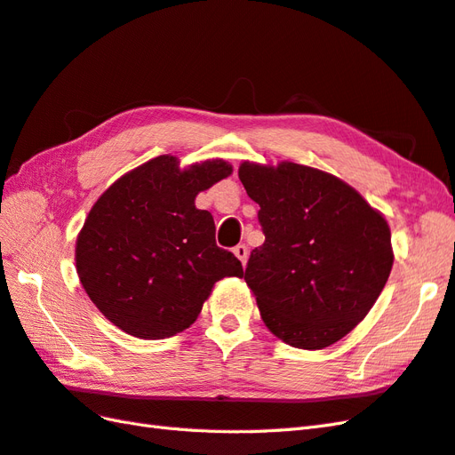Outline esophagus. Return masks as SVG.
Listing matches in <instances>:
<instances>
[{
	"label": "esophagus",
	"instance_id": "1",
	"mask_svg": "<svg viewBox=\"0 0 455 455\" xmlns=\"http://www.w3.org/2000/svg\"><path fill=\"white\" fill-rule=\"evenodd\" d=\"M234 254L241 260V264H245L247 257H249V249H247L245 243H239L237 247H234Z\"/></svg>",
	"mask_w": 455,
	"mask_h": 455
}]
</instances>
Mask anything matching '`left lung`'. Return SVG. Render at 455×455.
<instances>
[{
	"mask_svg": "<svg viewBox=\"0 0 455 455\" xmlns=\"http://www.w3.org/2000/svg\"><path fill=\"white\" fill-rule=\"evenodd\" d=\"M239 180L260 206L264 243L245 282L274 336L299 349L336 343L367 316L390 275L386 220L338 177L307 165L241 164Z\"/></svg>",
	"mask_w": 455,
	"mask_h": 455,
	"instance_id": "1",
	"label": "left lung"
}]
</instances>
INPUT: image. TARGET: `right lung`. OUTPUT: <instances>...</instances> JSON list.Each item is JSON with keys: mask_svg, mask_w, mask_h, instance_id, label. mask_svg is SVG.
<instances>
[{"mask_svg": "<svg viewBox=\"0 0 455 455\" xmlns=\"http://www.w3.org/2000/svg\"><path fill=\"white\" fill-rule=\"evenodd\" d=\"M231 173L224 160L180 170L158 156L125 173L98 198L76 239V272L108 320L142 339L170 338L201 315L212 285L243 275L216 245L214 218L195 196Z\"/></svg>", "mask_w": 455, "mask_h": 455, "instance_id": "1", "label": "right lung"}]
</instances>
